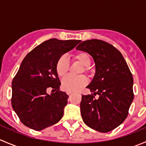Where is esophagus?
<instances>
[{"label":"esophagus","mask_w":146,"mask_h":146,"mask_svg":"<svg viewBox=\"0 0 146 146\" xmlns=\"http://www.w3.org/2000/svg\"><path fill=\"white\" fill-rule=\"evenodd\" d=\"M72 93H73V92H67V94H68V95H70V94H72Z\"/></svg>","instance_id":"34e87169"}]
</instances>
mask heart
Listing matches in <instances>:
<instances>
[{
	"label": "heart",
	"instance_id": "heart-1",
	"mask_svg": "<svg viewBox=\"0 0 146 146\" xmlns=\"http://www.w3.org/2000/svg\"><path fill=\"white\" fill-rule=\"evenodd\" d=\"M74 61L79 63L83 66L81 72L88 73L91 64V59L87 53L78 52L73 55ZM69 70V62L66 56H62L57 61L56 64V70L59 77L63 78L67 74ZM88 84V79L85 76H80L78 77L74 76H66L62 80V88L67 92H76L80 90Z\"/></svg>",
	"mask_w": 146,
	"mask_h": 146
}]
</instances>
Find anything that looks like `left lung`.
<instances>
[{"label": "left lung", "instance_id": "8db88e82", "mask_svg": "<svg viewBox=\"0 0 146 146\" xmlns=\"http://www.w3.org/2000/svg\"><path fill=\"white\" fill-rule=\"evenodd\" d=\"M76 48L92 56L95 64V75L87 86L93 95H82V120L92 129L107 133L127 117L134 97L132 74L120 51L107 42L83 41Z\"/></svg>", "mask_w": 146, "mask_h": 146}]
</instances>
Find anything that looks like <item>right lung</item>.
I'll list each match as a JSON object with an SVG mask.
<instances>
[{
	"instance_id": "right-lung-1",
	"label": "right lung",
	"mask_w": 146,
	"mask_h": 146,
	"mask_svg": "<svg viewBox=\"0 0 146 146\" xmlns=\"http://www.w3.org/2000/svg\"><path fill=\"white\" fill-rule=\"evenodd\" d=\"M80 40L51 39L35 47L22 61L12 82V107L22 123L41 131L59 121L68 95L59 91L56 70L58 58ZM56 92L48 95L47 90Z\"/></svg>"
}]
</instances>
